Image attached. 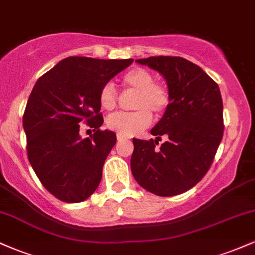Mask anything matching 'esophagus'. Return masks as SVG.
<instances>
[{
    "label": "esophagus",
    "instance_id": "esophagus-1",
    "mask_svg": "<svg viewBox=\"0 0 255 255\" xmlns=\"http://www.w3.org/2000/svg\"><path fill=\"white\" fill-rule=\"evenodd\" d=\"M118 140H119V141H124V140H127V137L122 136V135H120V134H118Z\"/></svg>",
    "mask_w": 255,
    "mask_h": 255
}]
</instances>
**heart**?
<instances>
[{"instance_id":"1","label":"heart","mask_w":255,"mask_h":255,"mask_svg":"<svg viewBox=\"0 0 255 255\" xmlns=\"http://www.w3.org/2000/svg\"><path fill=\"white\" fill-rule=\"evenodd\" d=\"M127 89L136 91L133 101V113H118L108 119L111 130L122 136H133L141 133L151 125L152 114L163 113L169 104L168 90L154 83L151 72L145 68H133L122 78ZM118 103V93L111 84H105L99 91V104L104 110H113Z\"/></svg>"}]
</instances>
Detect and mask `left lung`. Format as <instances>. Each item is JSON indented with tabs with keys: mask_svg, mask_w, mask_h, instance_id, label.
Returning <instances> with one entry per match:
<instances>
[{
	"mask_svg": "<svg viewBox=\"0 0 255 255\" xmlns=\"http://www.w3.org/2000/svg\"><path fill=\"white\" fill-rule=\"evenodd\" d=\"M163 75L169 104L151 129L156 139H133L131 174L146 191L172 197L205 176L223 137V102L218 85L200 67L177 56L136 60ZM160 135L168 140L156 147Z\"/></svg>",
	"mask_w": 255,
	"mask_h": 255,
	"instance_id": "left-lung-1",
	"label": "left lung"
}]
</instances>
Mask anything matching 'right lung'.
Instances as JSON below:
<instances>
[{"instance_id":"obj_1","label":"right lung","mask_w":255,"mask_h":255,"mask_svg":"<svg viewBox=\"0 0 255 255\" xmlns=\"http://www.w3.org/2000/svg\"><path fill=\"white\" fill-rule=\"evenodd\" d=\"M133 62L71 56L37 80L22 118L27 156L42 184L64 203H80L102 180L116 134L101 130L99 91ZM85 119L95 134L83 139Z\"/></svg>"}]
</instances>
